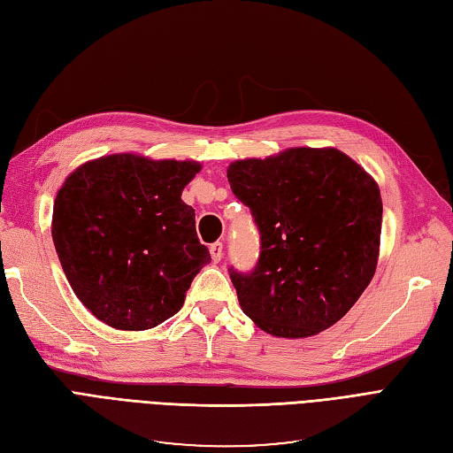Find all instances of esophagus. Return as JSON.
<instances>
[{
  "instance_id": "esophagus-1",
  "label": "esophagus",
  "mask_w": 453,
  "mask_h": 453,
  "mask_svg": "<svg viewBox=\"0 0 453 453\" xmlns=\"http://www.w3.org/2000/svg\"><path fill=\"white\" fill-rule=\"evenodd\" d=\"M210 253H211L213 263H219V260L223 258V243H221V242L211 243V245H210Z\"/></svg>"
}]
</instances>
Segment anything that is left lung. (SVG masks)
<instances>
[{
  "label": "left lung",
  "mask_w": 453,
  "mask_h": 453,
  "mask_svg": "<svg viewBox=\"0 0 453 453\" xmlns=\"http://www.w3.org/2000/svg\"><path fill=\"white\" fill-rule=\"evenodd\" d=\"M226 175L260 234L253 270L228 268L243 313L281 338L313 336L344 318L376 272L372 177L338 149L310 147L236 160Z\"/></svg>",
  "instance_id": "1"
}]
</instances>
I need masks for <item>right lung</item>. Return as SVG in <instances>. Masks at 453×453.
I'll return each mask as SVG.
<instances>
[{
    "label": "right lung",
    "instance_id": "add662e5",
    "mask_svg": "<svg viewBox=\"0 0 453 453\" xmlns=\"http://www.w3.org/2000/svg\"><path fill=\"white\" fill-rule=\"evenodd\" d=\"M198 172V162L111 155L58 190L54 248L77 298L105 325L145 331L170 319L211 260L181 200Z\"/></svg>",
    "mask_w": 453,
    "mask_h": 453
}]
</instances>
